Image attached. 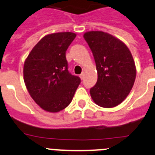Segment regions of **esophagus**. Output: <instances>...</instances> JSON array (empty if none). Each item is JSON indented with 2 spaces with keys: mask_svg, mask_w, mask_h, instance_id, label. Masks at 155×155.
Wrapping results in <instances>:
<instances>
[{
  "mask_svg": "<svg viewBox=\"0 0 155 155\" xmlns=\"http://www.w3.org/2000/svg\"><path fill=\"white\" fill-rule=\"evenodd\" d=\"M79 76H80V79H84V76H85V73H84V72H83V73H82V74H81Z\"/></svg>",
  "mask_w": 155,
  "mask_h": 155,
  "instance_id": "1",
  "label": "esophagus"
}]
</instances>
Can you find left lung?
Masks as SVG:
<instances>
[{
	"label": "left lung",
	"instance_id": "obj_1",
	"mask_svg": "<svg viewBox=\"0 0 155 155\" xmlns=\"http://www.w3.org/2000/svg\"><path fill=\"white\" fill-rule=\"evenodd\" d=\"M93 55L98 78L90 89L93 101L110 108L122 103L134 83L136 68L124 43L103 31H89L83 35Z\"/></svg>",
	"mask_w": 155,
	"mask_h": 155
}]
</instances>
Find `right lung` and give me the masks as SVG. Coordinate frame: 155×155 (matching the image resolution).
Here are the masks:
<instances>
[{
	"label": "right lung",
	"mask_w": 155,
	"mask_h": 155,
	"mask_svg": "<svg viewBox=\"0 0 155 155\" xmlns=\"http://www.w3.org/2000/svg\"><path fill=\"white\" fill-rule=\"evenodd\" d=\"M76 35H48L31 51L24 65V80L31 97L48 112H58L69 105L80 84L79 76L69 71L65 52Z\"/></svg>",
	"instance_id": "add662e5"
}]
</instances>
